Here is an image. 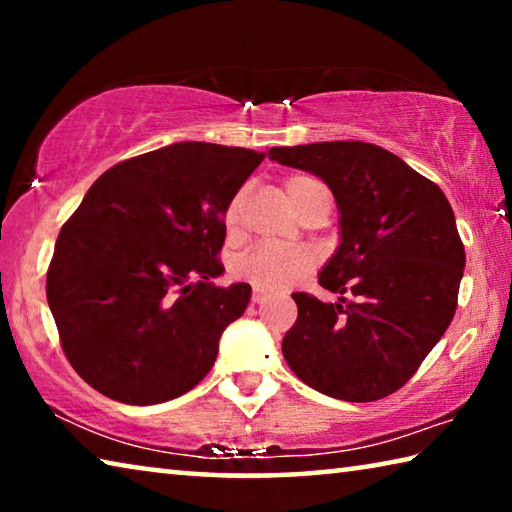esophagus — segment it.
<instances>
[{"label": "esophagus", "mask_w": 512, "mask_h": 512, "mask_svg": "<svg viewBox=\"0 0 512 512\" xmlns=\"http://www.w3.org/2000/svg\"><path fill=\"white\" fill-rule=\"evenodd\" d=\"M266 296H268L266 289H262V287H255L253 289V302H257V305H259V302H264Z\"/></svg>", "instance_id": "34e87169"}]
</instances>
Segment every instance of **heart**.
<instances>
[{"label": "heart", "instance_id": "b5f03b06", "mask_svg": "<svg viewBox=\"0 0 512 512\" xmlns=\"http://www.w3.org/2000/svg\"><path fill=\"white\" fill-rule=\"evenodd\" d=\"M318 185V180L309 176H293L287 180V196L291 203L298 201V196L305 192V189ZM241 201H244V194L232 196V201L225 207V228L235 230L241 219ZM316 266V255L307 248H280V246H257L248 250L241 257L235 259V266H232V273H235L239 280L255 284V287L262 289H280L289 287V284L298 282L302 275H307L311 268Z\"/></svg>", "mask_w": 512, "mask_h": 512}]
</instances>
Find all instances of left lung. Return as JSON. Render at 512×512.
Wrapping results in <instances>:
<instances>
[{"mask_svg":"<svg viewBox=\"0 0 512 512\" xmlns=\"http://www.w3.org/2000/svg\"><path fill=\"white\" fill-rule=\"evenodd\" d=\"M268 158L314 173L339 207V246L318 273L339 300L293 293L298 320L282 339L284 359L300 381L336 400L395 393L454 318L465 248L452 205L377 144L273 146Z\"/></svg>","mask_w":512,"mask_h":512,"instance_id":"left-lung-1","label":"left lung"}]
</instances>
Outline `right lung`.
<instances>
[{
  "label": "right lung",
  "instance_id": "right-lung-1",
  "mask_svg": "<svg viewBox=\"0 0 512 512\" xmlns=\"http://www.w3.org/2000/svg\"><path fill=\"white\" fill-rule=\"evenodd\" d=\"M264 153L178 142L108 169L60 230L47 302L74 370L110 400L149 406L212 370L250 284L214 287L225 207Z\"/></svg>",
  "mask_w": 512,
  "mask_h": 512
}]
</instances>
